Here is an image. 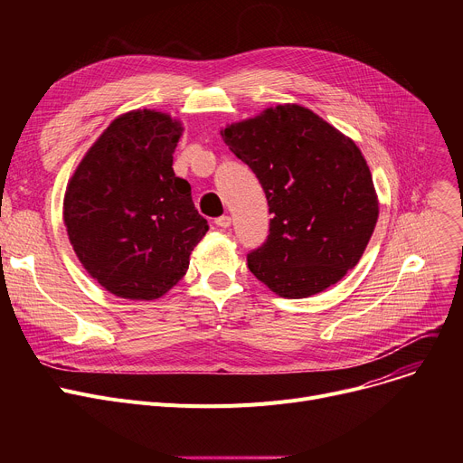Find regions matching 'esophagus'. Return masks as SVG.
<instances>
[{
	"label": "esophagus",
	"mask_w": 463,
	"mask_h": 463,
	"mask_svg": "<svg viewBox=\"0 0 463 463\" xmlns=\"http://www.w3.org/2000/svg\"><path fill=\"white\" fill-rule=\"evenodd\" d=\"M215 225L222 227V229H229V227H231V217H229V215H219V217H215Z\"/></svg>",
	"instance_id": "34e87169"
}]
</instances>
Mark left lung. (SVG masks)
Here are the masks:
<instances>
[{"label":"left lung","instance_id":"left-lung-1","mask_svg":"<svg viewBox=\"0 0 463 463\" xmlns=\"http://www.w3.org/2000/svg\"><path fill=\"white\" fill-rule=\"evenodd\" d=\"M264 189L269 236L248 269L283 298H306L354 269L379 204L356 144L311 110L279 105L223 131Z\"/></svg>","mask_w":463,"mask_h":463}]
</instances>
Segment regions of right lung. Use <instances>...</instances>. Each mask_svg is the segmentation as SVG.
<instances>
[{"label":"right lung","instance_id":"add662e5","mask_svg":"<svg viewBox=\"0 0 463 463\" xmlns=\"http://www.w3.org/2000/svg\"><path fill=\"white\" fill-rule=\"evenodd\" d=\"M178 121L154 110L119 116L72 175L63 222L77 257L112 295L154 300L175 287L208 231L191 185L173 170Z\"/></svg>","mask_w":463,"mask_h":463}]
</instances>
